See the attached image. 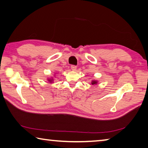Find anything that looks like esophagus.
Wrapping results in <instances>:
<instances>
[{"label": "esophagus", "mask_w": 148, "mask_h": 148, "mask_svg": "<svg viewBox=\"0 0 148 148\" xmlns=\"http://www.w3.org/2000/svg\"><path fill=\"white\" fill-rule=\"evenodd\" d=\"M76 68H77V67L76 65H72L71 66V69L72 71H76Z\"/></svg>", "instance_id": "esophagus-1"}]
</instances>
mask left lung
<instances>
[{
    "instance_id": "1",
    "label": "left lung",
    "mask_w": 148,
    "mask_h": 148,
    "mask_svg": "<svg viewBox=\"0 0 148 148\" xmlns=\"http://www.w3.org/2000/svg\"><path fill=\"white\" fill-rule=\"evenodd\" d=\"M92 84H97V81H95V80H93V81H92Z\"/></svg>"
}]
</instances>
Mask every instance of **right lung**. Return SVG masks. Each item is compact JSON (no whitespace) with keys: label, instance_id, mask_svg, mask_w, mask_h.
<instances>
[{"label":"right lung","instance_id":"1","mask_svg":"<svg viewBox=\"0 0 148 148\" xmlns=\"http://www.w3.org/2000/svg\"><path fill=\"white\" fill-rule=\"evenodd\" d=\"M53 78H50V79H48V81H49V83H53Z\"/></svg>","mask_w":148,"mask_h":148}]
</instances>
